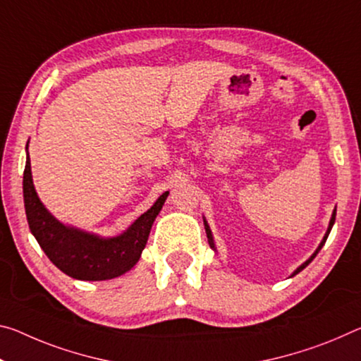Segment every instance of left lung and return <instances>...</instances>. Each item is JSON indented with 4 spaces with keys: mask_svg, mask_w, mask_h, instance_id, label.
<instances>
[{
    "mask_svg": "<svg viewBox=\"0 0 361 361\" xmlns=\"http://www.w3.org/2000/svg\"><path fill=\"white\" fill-rule=\"evenodd\" d=\"M334 220H336V210H334V214H333V216H331V221H329V228H328V233H326V236L323 238V241H322V244H319L318 245V249H317V252H314L312 257H310V259H308L305 263H302V265L299 267V268H297V270L294 271V274H297V273H299V271H302V270H304V268L308 265V263H310L313 259H314V257H317V254L319 252V249H322L323 247V245H324V243H326V239H328V236H329V231H331V228H333V225H334ZM204 225H205V233H207V239H209V244H210V247L212 249H214L215 250V245H214V239H212V233H210V230H209V225H207V223H205L204 221Z\"/></svg>",
    "mask_w": 361,
    "mask_h": 361,
    "instance_id": "left-lung-1",
    "label": "left lung"
}]
</instances>
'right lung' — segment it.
Segmentation results:
<instances>
[{
	"label": "right lung",
	"mask_w": 361,
	"mask_h": 361,
	"mask_svg": "<svg viewBox=\"0 0 361 361\" xmlns=\"http://www.w3.org/2000/svg\"><path fill=\"white\" fill-rule=\"evenodd\" d=\"M169 196H160L127 231L117 238L101 239L93 234L67 228L43 207L32 181L30 157L24 170V204L30 231L48 259L68 276L82 281H104L128 271L140 260L154 220Z\"/></svg>",
	"instance_id": "1"
}]
</instances>
